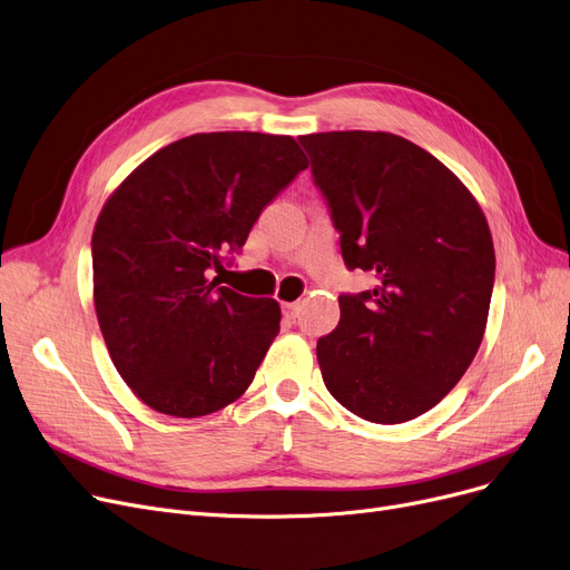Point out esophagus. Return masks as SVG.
Returning <instances> with one entry per match:
<instances>
[{"mask_svg": "<svg viewBox=\"0 0 570 570\" xmlns=\"http://www.w3.org/2000/svg\"><path fill=\"white\" fill-rule=\"evenodd\" d=\"M301 303H284V314L288 316V318H295V316H298L301 314Z\"/></svg>", "mask_w": 570, "mask_h": 570, "instance_id": "esophagus-1", "label": "esophagus"}]
</instances>
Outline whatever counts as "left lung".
Masks as SVG:
<instances>
[{"label": "left lung", "instance_id": "obj_1", "mask_svg": "<svg viewBox=\"0 0 570 570\" xmlns=\"http://www.w3.org/2000/svg\"><path fill=\"white\" fill-rule=\"evenodd\" d=\"M298 139L344 265L375 275L370 291L340 295V324L316 342L324 384L365 422H410L480 350L497 272L487 218L448 167L399 135Z\"/></svg>", "mask_w": 570, "mask_h": 570}]
</instances>
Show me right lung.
<instances>
[{"label":"right lung","instance_id":"1","mask_svg":"<svg viewBox=\"0 0 570 570\" xmlns=\"http://www.w3.org/2000/svg\"><path fill=\"white\" fill-rule=\"evenodd\" d=\"M307 165L286 135L203 132L160 148L107 200L92 233L95 312L148 407L205 416L254 382L279 303L246 298L212 272Z\"/></svg>","mask_w":570,"mask_h":570}]
</instances>
